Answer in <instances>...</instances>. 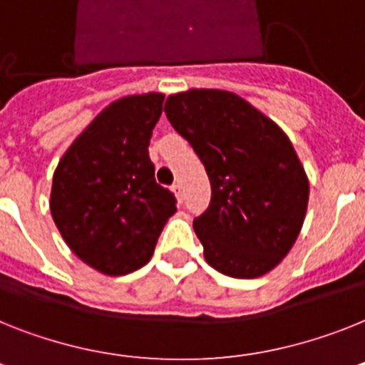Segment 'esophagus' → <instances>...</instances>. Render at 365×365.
<instances>
[{
	"label": "esophagus",
	"instance_id": "1",
	"mask_svg": "<svg viewBox=\"0 0 365 365\" xmlns=\"http://www.w3.org/2000/svg\"><path fill=\"white\" fill-rule=\"evenodd\" d=\"M170 191L174 192V197H176L178 200H182V197H183V187H182V183H180V182L174 183L173 187H170Z\"/></svg>",
	"mask_w": 365,
	"mask_h": 365
}]
</instances>
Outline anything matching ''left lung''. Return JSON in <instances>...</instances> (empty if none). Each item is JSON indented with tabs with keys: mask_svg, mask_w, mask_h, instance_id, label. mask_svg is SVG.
<instances>
[{
	"mask_svg": "<svg viewBox=\"0 0 365 365\" xmlns=\"http://www.w3.org/2000/svg\"><path fill=\"white\" fill-rule=\"evenodd\" d=\"M165 113L206 167L211 202L192 228L211 267L258 278L295 245L310 183L292 140L247 100L219 88L170 94Z\"/></svg>",
	"mask_w": 365,
	"mask_h": 365,
	"instance_id": "1",
	"label": "left lung"
}]
</instances>
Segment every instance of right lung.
Masks as SVG:
<instances>
[{
    "label": "right lung",
    "mask_w": 365,
    "mask_h": 365,
    "mask_svg": "<svg viewBox=\"0 0 365 365\" xmlns=\"http://www.w3.org/2000/svg\"><path fill=\"white\" fill-rule=\"evenodd\" d=\"M165 94H133L98 113L53 173L50 210L83 263L122 277L150 262L176 198L155 183L148 145Z\"/></svg>",
    "instance_id": "right-lung-1"
}]
</instances>
